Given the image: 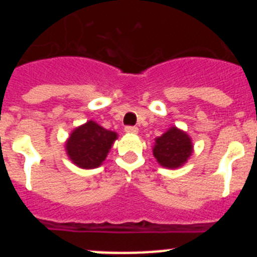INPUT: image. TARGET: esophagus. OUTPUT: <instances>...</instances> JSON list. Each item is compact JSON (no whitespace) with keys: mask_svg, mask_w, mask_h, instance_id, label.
<instances>
[{"mask_svg":"<svg viewBox=\"0 0 257 257\" xmlns=\"http://www.w3.org/2000/svg\"><path fill=\"white\" fill-rule=\"evenodd\" d=\"M124 131H126L127 134H138L139 133V128L134 126H127L126 128H124Z\"/></svg>","mask_w":257,"mask_h":257,"instance_id":"esophagus-1","label":"esophagus"}]
</instances>
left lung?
<instances>
[{
    "instance_id": "obj_1",
    "label": "left lung",
    "mask_w": 257,
    "mask_h": 257,
    "mask_svg": "<svg viewBox=\"0 0 257 257\" xmlns=\"http://www.w3.org/2000/svg\"><path fill=\"white\" fill-rule=\"evenodd\" d=\"M153 156L165 169H179L188 162L193 153L192 138L176 126L154 139Z\"/></svg>"
}]
</instances>
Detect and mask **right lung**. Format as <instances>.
<instances>
[{"label":"right lung","mask_w":257,"mask_h":257,"mask_svg":"<svg viewBox=\"0 0 257 257\" xmlns=\"http://www.w3.org/2000/svg\"><path fill=\"white\" fill-rule=\"evenodd\" d=\"M117 139V133L106 130L90 119L70 133L65 142V152L68 158L79 169H96L103 165Z\"/></svg>","instance_id":"obj_1"}]
</instances>
